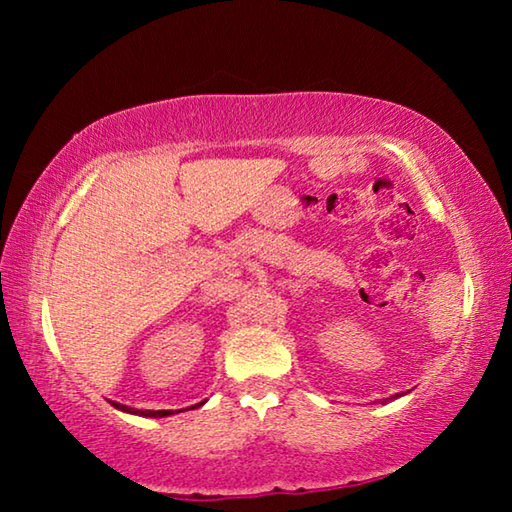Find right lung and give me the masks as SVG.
<instances>
[{
  "mask_svg": "<svg viewBox=\"0 0 512 512\" xmlns=\"http://www.w3.org/2000/svg\"><path fill=\"white\" fill-rule=\"evenodd\" d=\"M110 404L115 406V409H121V411H126V413L146 415V418H164V415H171V411H137V409H131V406H124V404H119V402H110ZM201 404H196V406H201ZM192 409H194V406H192Z\"/></svg>",
  "mask_w": 512,
  "mask_h": 512,
  "instance_id": "obj_1",
  "label": "right lung"
}]
</instances>
